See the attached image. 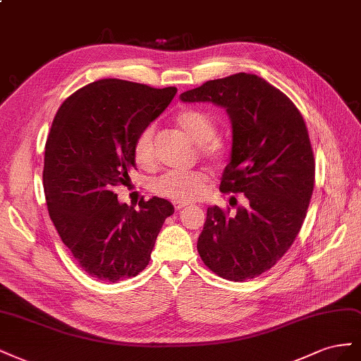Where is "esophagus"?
I'll use <instances>...</instances> for the list:
<instances>
[{"instance_id":"1","label":"esophagus","mask_w":361,"mask_h":361,"mask_svg":"<svg viewBox=\"0 0 361 361\" xmlns=\"http://www.w3.org/2000/svg\"><path fill=\"white\" fill-rule=\"evenodd\" d=\"M188 202H183V201H173V207L175 210H181L183 207H186Z\"/></svg>"}]
</instances>
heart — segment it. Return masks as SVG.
<instances>
[{
    "label": "heart",
    "instance_id": "heart-1",
    "mask_svg": "<svg viewBox=\"0 0 361 361\" xmlns=\"http://www.w3.org/2000/svg\"><path fill=\"white\" fill-rule=\"evenodd\" d=\"M175 123L200 145L202 156L212 160H221L226 156L225 143L216 137L218 126L209 113L198 109H186L178 113ZM133 154L140 168L152 166L156 161L154 127L149 126L139 133ZM204 183L205 175L200 171H169L152 181V190L160 197L186 202L198 197L204 189Z\"/></svg>",
    "mask_w": 361,
    "mask_h": 361
}]
</instances>
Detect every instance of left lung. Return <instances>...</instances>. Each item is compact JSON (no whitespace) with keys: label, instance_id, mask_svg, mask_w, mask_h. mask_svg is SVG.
<instances>
[{"label":"left lung","instance_id":"obj_1","mask_svg":"<svg viewBox=\"0 0 361 361\" xmlns=\"http://www.w3.org/2000/svg\"><path fill=\"white\" fill-rule=\"evenodd\" d=\"M180 99L225 109L233 140L219 189L246 198L235 214L207 209L201 259L225 280L259 276L290 248L312 200L314 157L305 122L281 90L245 72L210 80Z\"/></svg>","mask_w":361,"mask_h":361}]
</instances>
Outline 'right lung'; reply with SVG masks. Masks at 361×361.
I'll return each mask as SVG.
<instances>
[{"mask_svg": "<svg viewBox=\"0 0 361 361\" xmlns=\"http://www.w3.org/2000/svg\"><path fill=\"white\" fill-rule=\"evenodd\" d=\"M177 94L118 78L94 81L60 106L45 145L44 189L49 218L80 267L99 281L136 276L149 263L173 205L154 197L139 210L118 201L136 168L139 133Z\"/></svg>", "mask_w": 361, "mask_h": 361, "instance_id": "obj_1", "label": "right lung"}]
</instances>
